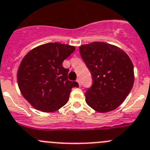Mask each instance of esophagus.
Wrapping results in <instances>:
<instances>
[{
  "mask_svg": "<svg viewBox=\"0 0 150 150\" xmlns=\"http://www.w3.org/2000/svg\"><path fill=\"white\" fill-rule=\"evenodd\" d=\"M76 82H77L78 83H79V86H82V84H81V80H80V79H78L77 80H76Z\"/></svg>",
  "mask_w": 150,
  "mask_h": 150,
  "instance_id": "1",
  "label": "esophagus"
}]
</instances>
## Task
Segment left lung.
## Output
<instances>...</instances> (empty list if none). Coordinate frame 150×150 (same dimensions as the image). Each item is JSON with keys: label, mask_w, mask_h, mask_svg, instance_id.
<instances>
[{"label": "left lung", "mask_w": 150, "mask_h": 150, "mask_svg": "<svg viewBox=\"0 0 150 150\" xmlns=\"http://www.w3.org/2000/svg\"><path fill=\"white\" fill-rule=\"evenodd\" d=\"M79 52L93 78V85L86 92V103L98 112L113 111L132 88L131 59L120 47L105 42L81 45Z\"/></svg>", "instance_id": "left-lung-1"}]
</instances>
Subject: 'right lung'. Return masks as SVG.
I'll return each mask as SVG.
<instances>
[{
	"mask_svg": "<svg viewBox=\"0 0 150 150\" xmlns=\"http://www.w3.org/2000/svg\"><path fill=\"white\" fill-rule=\"evenodd\" d=\"M76 47L47 43L30 50L24 56L17 74L18 85L23 97L37 110L53 112L68 101L71 88L79 87L68 79L69 70L62 62Z\"/></svg>",
	"mask_w": 150,
	"mask_h": 150,
	"instance_id": "right-lung-1",
	"label": "right lung"
}]
</instances>
